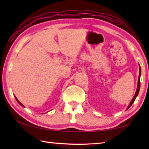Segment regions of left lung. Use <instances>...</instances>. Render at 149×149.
Instances as JSON below:
<instances>
[{
    "mask_svg": "<svg viewBox=\"0 0 149 149\" xmlns=\"http://www.w3.org/2000/svg\"><path fill=\"white\" fill-rule=\"evenodd\" d=\"M139 77H138V83H137V90H136V92L135 93V95L134 97H133L132 100H131L130 103L129 104V105H128V107L127 108V110L128 109V108H130V107H131V106L132 105V104L133 102H134L135 100L136 99V97H137L138 96V94H139V90H140V77H141V66L139 64Z\"/></svg>",
    "mask_w": 149,
    "mask_h": 149,
    "instance_id": "left-lung-1",
    "label": "left lung"
}]
</instances>
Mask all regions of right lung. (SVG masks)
<instances>
[{"instance_id":"right-lung-1","label":"right lung","mask_w":149,"mask_h":149,"mask_svg":"<svg viewBox=\"0 0 149 149\" xmlns=\"http://www.w3.org/2000/svg\"><path fill=\"white\" fill-rule=\"evenodd\" d=\"M14 97H15V99H16V100H17V102H18V103H19V104L20 105H21V106H22V107H24V106L23 104H22V103H21V102H20L19 101V100H18V99H17V98H16V96H14Z\"/></svg>"}]
</instances>
